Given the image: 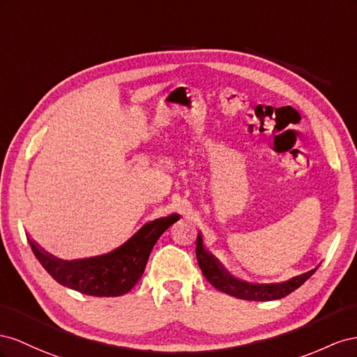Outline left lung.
Segmentation results:
<instances>
[{
	"label": "left lung",
	"mask_w": 357,
	"mask_h": 357,
	"mask_svg": "<svg viewBox=\"0 0 357 357\" xmlns=\"http://www.w3.org/2000/svg\"><path fill=\"white\" fill-rule=\"evenodd\" d=\"M196 257L203 277H205L213 287L222 293L230 294V296L245 301H275L286 298L287 294L299 289L302 284L317 271V268H315L310 272L298 275V277H294L286 282L278 284H251L241 281L236 280L235 277H231V275L218 263V260L211 256L205 250L200 233L196 242Z\"/></svg>",
	"instance_id": "obj_1"
}]
</instances>
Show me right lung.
<instances>
[{
    "mask_svg": "<svg viewBox=\"0 0 357 357\" xmlns=\"http://www.w3.org/2000/svg\"><path fill=\"white\" fill-rule=\"evenodd\" d=\"M178 220V213H172L151 221L118 250L91 259L66 261L40 250L33 241L29 245L56 282L89 296H121L136 286L155 242Z\"/></svg>",
    "mask_w": 357,
    "mask_h": 357,
    "instance_id": "right-lung-1",
    "label": "right lung"
}]
</instances>
